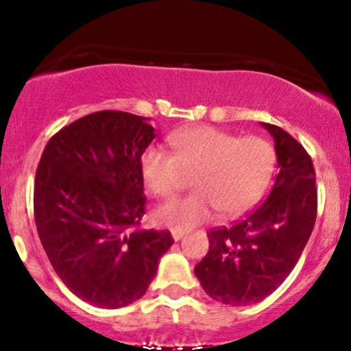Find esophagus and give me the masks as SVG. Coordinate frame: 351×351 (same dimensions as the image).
<instances>
[{"mask_svg": "<svg viewBox=\"0 0 351 351\" xmlns=\"http://www.w3.org/2000/svg\"><path fill=\"white\" fill-rule=\"evenodd\" d=\"M183 236H186V231H183V229H171V237L175 241H180Z\"/></svg>", "mask_w": 351, "mask_h": 351, "instance_id": "esophagus-1", "label": "esophagus"}]
</instances>
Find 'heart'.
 I'll return each mask as SVG.
<instances>
[{
    "instance_id": "heart-1",
    "label": "heart",
    "mask_w": 351,
    "mask_h": 351,
    "mask_svg": "<svg viewBox=\"0 0 351 351\" xmlns=\"http://www.w3.org/2000/svg\"><path fill=\"white\" fill-rule=\"evenodd\" d=\"M173 155L147 148L140 158L145 188L158 198H170L193 176L196 191L173 199L155 211L160 224L189 229L211 219L243 215L261 198L272 178L276 152L261 136H239L215 127H193L168 136Z\"/></svg>"
}]
</instances>
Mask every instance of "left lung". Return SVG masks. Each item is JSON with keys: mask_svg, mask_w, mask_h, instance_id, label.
I'll return each mask as SVG.
<instances>
[{"mask_svg": "<svg viewBox=\"0 0 351 351\" xmlns=\"http://www.w3.org/2000/svg\"><path fill=\"white\" fill-rule=\"evenodd\" d=\"M279 175L259 208L231 228L208 232L209 251L195 267L211 299L232 307L257 304L287 279L317 217L315 170L305 148L271 123Z\"/></svg>", "mask_w": 351, "mask_h": 351, "instance_id": "1", "label": "left lung"}]
</instances>
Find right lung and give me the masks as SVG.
I'll use <instances>...</instances> for the list:
<instances>
[{
  "instance_id": "1",
  "label": "right lung",
  "mask_w": 351,
  "mask_h": 351,
  "mask_svg": "<svg viewBox=\"0 0 351 351\" xmlns=\"http://www.w3.org/2000/svg\"><path fill=\"white\" fill-rule=\"evenodd\" d=\"M147 117L102 110L60 128L34 181V219L60 280L102 308L138 300L171 247L170 231L138 228L140 158L155 138Z\"/></svg>"
}]
</instances>
